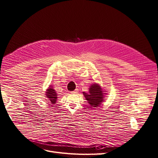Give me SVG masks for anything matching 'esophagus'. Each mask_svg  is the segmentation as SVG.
<instances>
[{
    "label": "esophagus",
    "instance_id": "1",
    "mask_svg": "<svg viewBox=\"0 0 158 158\" xmlns=\"http://www.w3.org/2000/svg\"><path fill=\"white\" fill-rule=\"evenodd\" d=\"M78 92V89H76L74 91H73L72 93H73V94H77Z\"/></svg>",
    "mask_w": 158,
    "mask_h": 158
}]
</instances>
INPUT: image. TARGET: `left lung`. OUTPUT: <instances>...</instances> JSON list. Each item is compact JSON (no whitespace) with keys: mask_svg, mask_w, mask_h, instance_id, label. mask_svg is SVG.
Instances as JSON below:
<instances>
[{"mask_svg":"<svg viewBox=\"0 0 158 158\" xmlns=\"http://www.w3.org/2000/svg\"><path fill=\"white\" fill-rule=\"evenodd\" d=\"M106 91H104L100 84H92L89 88L88 93L83 92V94L91 107H98L104 101Z\"/></svg>","mask_w":158,"mask_h":158,"instance_id":"obj_1","label":"left lung"}]
</instances>
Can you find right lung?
Wrapping results in <instances>:
<instances>
[{
    "instance_id": "right-lung-1",
    "label": "right lung",
    "mask_w": 158,
    "mask_h": 158,
    "mask_svg": "<svg viewBox=\"0 0 158 158\" xmlns=\"http://www.w3.org/2000/svg\"><path fill=\"white\" fill-rule=\"evenodd\" d=\"M45 97H46V100H49L52 102V104H55L57 102V94L56 90L53 89V87L50 85H49V88L46 89L45 92Z\"/></svg>"
}]
</instances>
